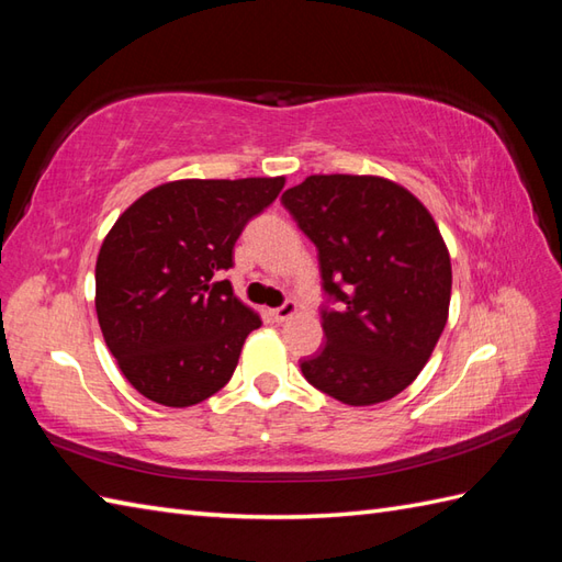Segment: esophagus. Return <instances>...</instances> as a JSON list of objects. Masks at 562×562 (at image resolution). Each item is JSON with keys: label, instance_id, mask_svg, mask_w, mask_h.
Segmentation results:
<instances>
[{"label": "esophagus", "instance_id": "1", "mask_svg": "<svg viewBox=\"0 0 562 562\" xmlns=\"http://www.w3.org/2000/svg\"><path fill=\"white\" fill-rule=\"evenodd\" d=\"M296 314V304L294 302H284L278 308H270V316L274 324H284V321H290Z\"/></svg>", "mask_w": 562, "mask_h": 562}]
</instances>
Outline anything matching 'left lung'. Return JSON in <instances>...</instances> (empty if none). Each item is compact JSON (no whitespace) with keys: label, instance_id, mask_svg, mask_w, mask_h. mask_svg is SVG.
Listing matches in <instances>:
<instances>
[{"label":"left lung","instance_id":"left-lung-1","mask_svg":"<svg viewBox=\"0 0 562 562\" xmlns=\"http://www.w3.org/2000/svg\"><path fill=\"white\" fill-rule=\"evenodd\" d=\"M282 205L318 250L326 345L300 362L312 386L374 405L411 386L447 326L451 260L432 214L379 176H308ZM338 303L339 308L328 307Z\"/></svg>","mask_w":562,"mask_h":562}]
</instances>
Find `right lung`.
<instances>
[{
    "label": "right lung",
    "instance_id": "obj_1",
    "mask_svg": "<svg viewBox=\"0 0 562 562\" xmlns=\"http://www.w3.org/2000/svg\"><path fill=\"white\" fill-rule=\"evenodd\" d=\"M282 186V176L164 183L135 200L103 238L99 326L145 398L188 408L232 379L260 318L220 274L234 266L244 226Z\"/></svg>",
    "mask_w": 562,
    "mask_h": 562
}]
</instances>
